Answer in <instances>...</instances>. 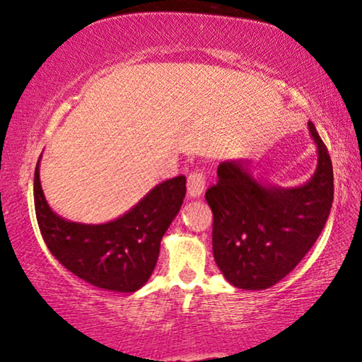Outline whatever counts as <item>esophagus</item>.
I'll use <instances>...</instances> for the list:
<instances>
[{
	"instance_id": "34e87169",
	"label": "esophagus",
	"mask_w": 362,
	"mask_h": 362,
	"mask_svg": "<svg viewBox=\"0 0 362 362\" xmlns=\"http://www.w3.org/2000/svg\"><path fill=\"white\" fill-rule=\"evenodd\" d=\"M206 187V175L201 173V170H194L188 175L187 180V189L189 198H198V196L203 194Z\"/></svg>"
}]
</instances>
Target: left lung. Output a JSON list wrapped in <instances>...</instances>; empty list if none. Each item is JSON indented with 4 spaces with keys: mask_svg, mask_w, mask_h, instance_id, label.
Wrapping results in <instances>:
<instances>
[{
    "mask_svg": "<svg viewBox=\"0 0 362 362\" xmlns=\"http://www.w3.org/2000/svg\"><path fill=\"white\" fill-rule=\"evenodd\" d=\"M308 129L317 145V168L305 185H263L240 159L220 164L217 183L207 188L214 259L240 289L276 284L308 254L327 222L334 201L332 161L311 121Z\"/></svg>",
    "mask_w": 362,
    "mask_h": 362,
    "instance_id": "8db88e82",
    "label": "left lung"
}]
</instances>
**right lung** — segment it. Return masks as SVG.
Returning <instances> with one entry per match:
<instances>
[{
    "instance_id": "add662e5",
    "label": "right lung",
    "mask_w": 362,
    "mask_h": 362,
    "mask_svg": "<svg viewBox=\"0 0 362 362\" xmlns=\"http://www.w3.org/2000/svg\"><path fill=\"white\" fill-rule=\"evenodd\" d=\"M185 183L183 175L159 183L113 222L76 223L49 207L38 159L33 182L36 220L47 249L69 272L100 289L136 292L155 269L159 244L185 198Z\"/></svg>"
}]
</instances>
